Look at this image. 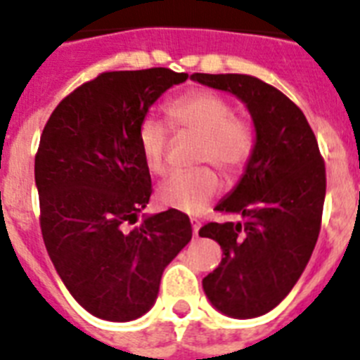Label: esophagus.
I'll return each instance as SVG.
<instances>
[{
	"mask_svg": "<svg viewBox=\"0 0 360 360\" xmlns=\"http://www.w3.org/2000/svg\"><path fill=\"white\" fill-rule=\"evenodd\" d=\"M193 236L198 237V230H200V222L197 221V219H193Z\"/></svg>",
	"mask_w": 360,
	"mask_h": 360,
	"instance_id": "34e87169",
	"label": "esophagus"
}]
</instances>
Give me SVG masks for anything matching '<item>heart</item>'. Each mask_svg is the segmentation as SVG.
I'll return each mask as SVG.
<instances>
[{
    "mask_svg": "<svg viewBox=\"0 0 360 360\" xmlns=\"http://www.w3.org/2000/svg\"><path fill=\"white\" fill-rule=\"evenodd\" d=\"M167 114L178 130L200 138L198 163H212L222 174H236L245 167L255 136L250 123L233 115L230 101L206 90L184 94L169 103ZM138 147L147 169L154 174L165 171L169 130L160 120L147 115L138 127ZM221 191L219 176L202 167L193 173L171 174L158 186L156 198L162 206L184 213H198Z\"/></svg>",
    "mask_w": 360,
    "mask_h": 360,
    "instance_id": "b5f03b06",
    "label": "heart"
}]
</instances>
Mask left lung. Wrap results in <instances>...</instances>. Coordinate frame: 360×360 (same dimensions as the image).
Listing matches in <instances>:
<instances>
[{"instance_id": "obj_1", "label": "left lung", "mask_w": 360, "mask_h": 360, "mask_svg": "<svg viewBox=\"0 0 360 360\" xmlns=\"http://www.w3.org/2000/svg\"><path fill=\"white\" fill-rule=\"evenodd\" d=\"M195 82L228 91L248 108L255 143L237 186L215 206L239 222H210L198 236L222 248L202 280L207 300L231 319L269 313L292 290L320 233L326 167L304 112L274 86L250 75L195 73Z\"/></svg>"}]
</instances>
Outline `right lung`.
Masks as SVG:
<instances>
[{
	"label": "right lung",
	"instance_id": "1",
	"mask_svg": "<svg viewBox=\"0 0 360 360\" xmlns=\"http://www.w3.org/2000/svg\"><path fill=\"white\" fill-rule=\"evenodd\" d=\"M186 80L167 68L101 73L68 95L41 132L34 160L41 236L66 289L97 319L143 316L165 266L191 240L189 217L178 210L138 222L153 193L138 127Z\"/></svg>",
	"mask_w": 360,
	"mask_h": 360
}]
</instances>
